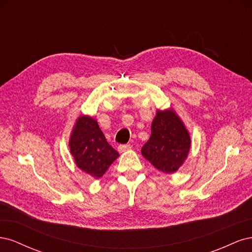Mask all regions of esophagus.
I'll use <instances>...</instances> for the list:
<instances>
[{
  "mask_svg": "<svg viewBox=\"0 0 252 252\" xmlns=\"http://www.w3.org/2000/svg\"><path fill=\"white\" fill-rule=\"evenodd\" d=\"M131 148V146L130 145H120V146L118 147V151L120 152V154H123V152H125V151H127V150H129Z\"/></svg>",
  "mask_w": 252,
  "mask_h": 252,
  "instance_id": "1",
  "label": "esophagus"
}]
</instances>
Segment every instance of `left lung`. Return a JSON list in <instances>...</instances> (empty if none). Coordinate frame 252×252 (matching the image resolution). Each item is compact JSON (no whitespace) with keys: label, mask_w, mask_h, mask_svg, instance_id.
<instances>
[{"label":"left lung","mask_w":252,"mask_h":252,"mask_svg":"<svg viewBox=\"0 0 252 252\" xmlns=\"http://www.w3.org/2000/svg\"><path fill=\"white\" fill-rule=\"evenodd\" d=\"M191 147V139L184 122L172 108L157 110L151 135L142 147V156L164 173L178 171Z\"/></svg>","instance_id":"left-lung-1"}]
</instances>
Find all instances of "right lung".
Listing matches in <instances>:
<instances>
[{"instance_id":"right-lung-1","label":"right lung","mask_w":252,"mask_h":252,"mask_svg":"<svg viewBox=\"0 0 252 252\" xmlns=\"http://www.w3.org/2000/svg\"><path fill=\"white\" fill-rule=\"evenodd\" d=\"M69 149L75 165L95 180L102 178L120 156L108 144L96 120L84 114L75 121Z\"/></svg>"}]
</instances>
